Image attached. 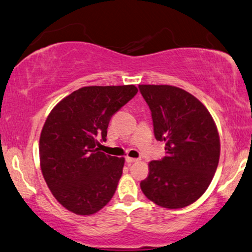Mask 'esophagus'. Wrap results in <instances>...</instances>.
Masks as SVG:
<instances>
[{"mask_svg": "<svg viewBox=\"0 0 252 252\" xmlns=\"http://www.w3.org/2000/svg\"><path fill=\"white\" fill-rule=\"evenodd\" d=\"M137 161H138V158L126 157V162H127V163H133V162H137Z\"/></svg>", "mask_w": 252, "mask_h": 252, "instance_id": "1", "label": "esophagus"}]
</instances>
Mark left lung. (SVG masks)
I'll return each instance as SVG.
<instances>
[{"label": "left lung", "mask_w": 252, "mask_h": 252, "mask_svg": "<svg viewBox=\"0 0 252 252\" xmlns=\"http://www.w3.org/2000/svg\"><path fill=\"white\" fill-rule=\"evenodd\" d=\"M152 113L154 136L165 142L166 156L149 163L141 189L169 210L195 203L210 186L220 160V136L207 108L189 92L172 86L139 84Z\"/></svg>", "instance_id": "8db88e82"}]
</instances>
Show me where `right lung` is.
<instances>
[{
	"instance_id": "obj_1",
	"label": "right lung",
	"mask_w": 252,
	"mask_h": 252,
	"mask_svg": "<svg viewBox=\"0 0 252 252\" xmlns=\"http://www.w3.org/2000/svg\"><path fill=\"white\" fill-rule=\"evenodd\" d=\"M135 86L83 87L50 111L39 139L44 179L61 205L91 215L110 202L125 158L100 152L113 115L137 94Z\"/></svg>"
}]
</instances>
